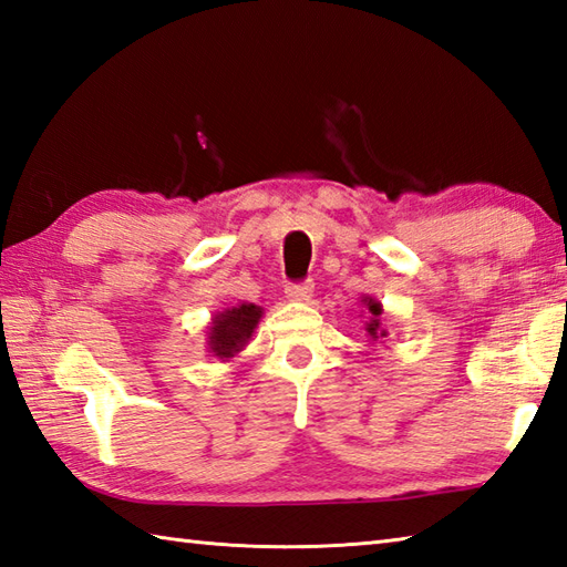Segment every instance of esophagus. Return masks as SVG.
<instances>
[{"label": "esophagus", "mask_w": 567, "mask_h": 567, "mask_svg": "<svg viewBox=\"0 0 567 567\" xmlns=\"http://www.w3.org/2000/svg\"><path fill=\"white\" fill-rule=\"evenodd\" d=\"M285 295L292 299V302H307V299L315 295V282H290L285 287Z\"/></svg>", "instance_id": "obj_1"}]
</instances>
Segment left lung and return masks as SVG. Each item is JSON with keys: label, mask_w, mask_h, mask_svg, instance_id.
<instances>
[{"label": "left lung", "mask_w": 567, "mask_h": 567, "mask_svg": "<svg viewBox=\"0 0 567 567\" xmlns=\"http://www.w3.org/2000/svg\"><path fill=\"white\" fill-rule=\"evenodd\" d=\"M363 302L368 305V309H370V315H372V319H370V323H368V333L372 336V339H380V336H388V331H382V327H380V315H382V307H380V302H375V299L372 297H365Z\"/></svg>", "instance_id": "8db88e82"}]
</instances>
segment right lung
I'll use <instances>...</instances> for the list:
<instances>
[{
    "instance_id": "right-lung-1",
    "label": "right lung",
    "mask_w": 567,
    "mask_h": 567,
    "mask_svg": "<svg viewBox=\"0 0 567 567\" xmlns=\"http://www.w3.org/2000/svg\"><path fill=\"white\" fill-rule=\"evenodd\" d=\"M260 317H262V307L246 305V302L219 311V315L212 319V327L207 331L209 353L219 360L234 358L240 348L248 343L252 331L258 327Z\"/></svg>"
}]
</instances>
